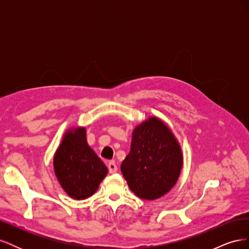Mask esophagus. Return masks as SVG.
I'll use <instances>...</instances> for the list:
<instances>
[{"label": "esophagus", "mask_w": 249, "mask_h": 249, "mask_svg": "<svg viewBox=\"0 0 249 249\" xmlns=\"http://www.w3.org/2000/svg\"><path fill=\"white\" fill-rule=\"evenodd\" d=\"M108 168H109L110 173H115V172L117 171V166H116V164L114 163V161H111V162H109V164H108Z\"/></svg>", "instance_id": "obj_1"}]
</instances>
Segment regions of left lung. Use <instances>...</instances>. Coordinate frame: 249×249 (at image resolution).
<instances>
[{"instance_id":"1","label":"left lung","mask_w":249,"mask_h":249,"mask_svg":"<svg viewBox=\"0 0 249 249\" xmlns=\"http://www.w3.org/2000/svg\"><path fill=\"white\" fill-rule=\"evenodd\" d=\"M182 167V149L175 135L161 119L149 117L134 129L131 150L120 169L138 197L154 200L176 185Z\"/></svg>"}]
</instances>
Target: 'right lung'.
<instances>
[{"mask_svg":"<svg viewBox=\"0 0 249 249\" xmlns=\"http://www.w3.org/2000/svg\"><path fill=\"white\" fill-rule=\"evenodd\" d=\"M54 170L63 190L74 199H85L97 190L108 169L88 145L86 129L67 130L54 156Z\"/></svg>","mask_w":249,"mask_h":249,"instance_id":"right-lung-1","label":"right lung"}]
</instances>
